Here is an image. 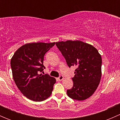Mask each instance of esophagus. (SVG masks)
I'll use <instances>...</instances> for the list:
<instances>
[{
    "label": "esophagus",
    "mask_w": 120,
    "mask_h": 120,
    "mask_svg": "<svg viewBox=\"0 0 120 120\" xmlns=\"http://www.w3.org/2000/svg\"><path fill=\"white\" fill-rule=\"evenodd\" d=\"M63 79H64V77L63 75H60L59 76V78H57V79L59 81H62Z\"/></svg>",
    "instance_id": "34e87169"
}]
</instances>
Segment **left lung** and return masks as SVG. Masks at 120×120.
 <instances>
[{"mask_svg":"<svg viewBox=\"0 0 120 120\" xmlns=\"http://www.w3.org/2000/svg\"><path fill=\"white\" fill-rule=\"evenodd\" d=\"M64 57L69 67L75 66L72 78L73 86L67 90L70 98L85 100L97 89L101 76V57L92 45L80 41H61L56 43Z\"/></svg>","mask_w":120,"mask_h":120,"instance_id":"1","label":"left lung"}]
</instances>
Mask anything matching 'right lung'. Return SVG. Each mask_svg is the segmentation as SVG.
Returning a JSON list of instances; mask_svg holds the SVG:
<instances>
[{
    "mask_svg": "<svg viewBox=\"0 0 120 120\" xmlns=\"http://www.w3.org/2000/svg\"><path fill=\"white\" fill-rule=\"evenodd\" d=\"M54 45L55 42L26 43L18 49L11 59L14 82L30 100L41 101L51 95L56 79L39 72L45 68L43 64L45 54Z\"/></svg>",
    "mask_w": 120,
    "mask_h": 120,
    "instance_id": "1",
    "label": "right lung"
}]
</instances>
